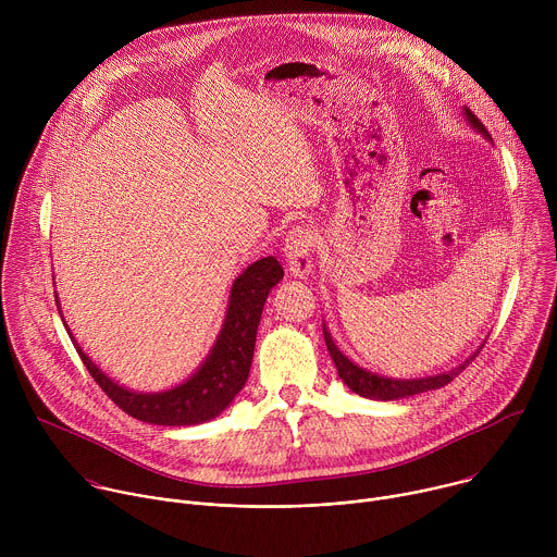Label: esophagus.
I'll list each match as a JSON object with an SVG mask.
<instances>
[{"label": "esophagus", "instance_id": "1", "mask_svg": "<svg viewBox=\"0 0 557 557\" xmlns=\"http://www.w3.org/2000/svg\"><path fill=\"white\" fill-rule=\"evenodd\" d=\"M312 253H314V235L310 228L306 226H295L284 245V258L288 264V271L297 277L306 275L310 271V262H312Z\"/></svg>", "mask_w": 557, "mask_h": 557}]
</instances>
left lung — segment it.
I'll return each instance as SVG.
<instances>
[{"mask_svg": "<svg viewBox=\"0 0 557 557\" xmlns=\"http://www.w3.org/2000/svg\"><path fill=\"white\" fill-rule=\"evenodd\" d=\"M465 114H467V121H469L475 129L483 132L485 136H490L479 116H475L471 110H465ZM324 339H326V348H329V352H331V357H333V361H335V366H337V372H339L342 381H344L352 392H357L359 396H366V399H374V401H394V399H404V396H412V394H419V392H428V389L443 387V385H447L454 376H458V374L465 370V366H467L471 359H475V355L481 352V350H479L473 357H469L462 366L454 368L451 372H443V374L425 376V379L399 381V379H383V376H379V374H372V372H368V370L355 366L348 357H344V355L339 352V348L333 344V337H331V333H329L326 329H324Z\"/></svg>", "mask_w": 557, "mask_h": 557, "instance_id": "8db88e82", "label": "left lung"}]
</instances>
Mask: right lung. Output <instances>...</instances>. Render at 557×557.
Instances as JSON below:
<instances>
[{"label": "right lung", "instance_id": "1", "mask_svg": "<svg viewBox=\"0 0 557 557\" xmlns=\"http://www.w3.org/2000/svg\"><path fill=\"white\" fill-rule=\"evenodd\" d=\"M284 277L275 258L253 262L233 282L224 329L202 368L183 385L161 394H138L108 379L78 344L74 348L99 387L129 417L153 425H196L218 417L247 383L260 317L269 290ZM59 306V301H57ZM61 312V310H59ZM72 339V337H70Z\"/></svg>", "mask_w": 557, "mask_h": 557}]
</instances>
